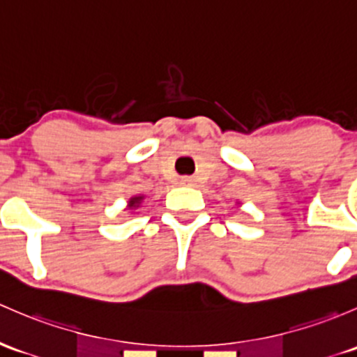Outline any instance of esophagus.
Returning <instances> with one entry per match:
<instances>
[{
    "label": "esophagus",
    "instance_id": "1",
    "mask_svg": "<svg viewBox=\"0 0 357 357\" xmlns=\"http://www.w3.org/2000/svg\"><path fill=\"white\" fill-rule=\"evenodd\" d=\"M183 183H185V185H190L191 179L190 178H183Z\"/></svg>",
    "mask_w": 357,
    "mask_h": 357
}]
</instances>
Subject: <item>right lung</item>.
I'll use <instances>...</instances> for the list:
<instances>
[{
    "label": "right lung",
    "mask_w": 357,
    "mask_h": 357,
    "mask_svg": "<svg viewBox=\"0 0 357 357\" xmlns=\"http://www.w3.org/2000/svg\"><path fill=\"white\" fill-rule=\"evenodd\" d=\"M140 200H142V197H135V198H131L130 205H131V207H137V204H140Z\"/></svg>",
    "instance_id": "right-lung-1"
}]
</instances>
